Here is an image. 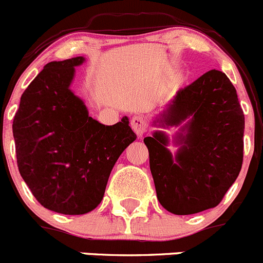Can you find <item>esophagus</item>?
<instances>
[{
	"label": "esophagus",
	"instance_id": "esophagus-1",
	"mask_svg": "<svg viewBox=\"0 0 263 263\" xmlns=\"http://www.w3.org/2000/svg\"><path fill=\"white\" fill-rule=\"evenodd\" d=\"M130 125L133 130L139 138L147 130V123H145V120L142 116H134L130 120Z\"/></svg>",
	"mask_w": 263,
	"mask_h": 263
}]
</instances>
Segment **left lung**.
<instances>
[{
  "label": "left lung",
  "mask_w": 263,
  "mask_h": 263,
  "mask_svg": "<svg viewBox=\"0 0 263 263\" xmlns=\"http://www.w3.org/2000/svg\"><path fill=\"white\" fill-rule=\"evenodd\" d=\"M153 126L178 128L170 138L155 130L144 138L161 206L192 215L220 203L243 163L244 114L236 90L219 70H210L176 93L153 118Z\"/></svg>",
  "instance_id": "obj_1"
}]
</instances>
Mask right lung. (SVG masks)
I'll return each mask as SVG.
<instances>
[{"label":"right lung","mask_w":263,"mask_h":263,"mask_svg":"<svg viewBox=\"0 0 263 263\" xmlns=\"http://www.w3.org/2000/svg\"><path fill=\"white\" fill-rule=\"evenodd\" d=\"M84 61L48 62L23 93L12 123L20 175L43 207L62 215L101 203L114 165L137 139L126 116L103 125L70 89Z\"/></svg>","instance_id":"1"}]
</instances>
